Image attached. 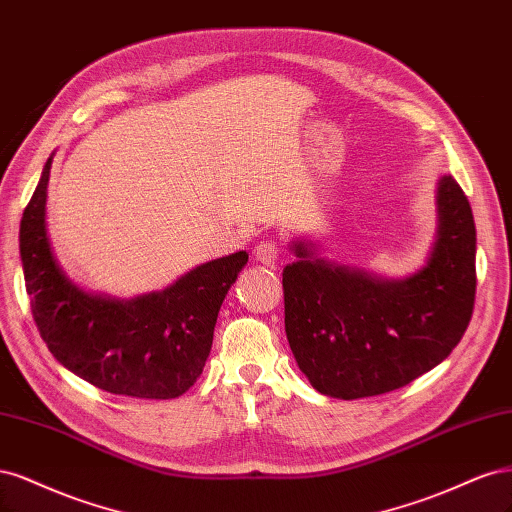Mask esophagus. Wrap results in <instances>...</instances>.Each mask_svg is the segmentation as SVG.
<instances>
[{"instance_id": "esophagus-1", "label": "esophagus", "mask_w": 512, "mask_h": 512, "mask_svg": "<svg viewBox=\"0 0 512 512\" xmlns=\"http://www.w3.org/2000/svg\"><path fill=\"white\" fill-rule=\"evenodd\" d=\"M276 255H278V249H276V244L272 240H263L253 249L255 261L263 263V266H274Z\"/></svg>"}]
</instances>
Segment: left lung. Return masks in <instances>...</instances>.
<instances>
[{"label": "left lung", "mask_w": 512, "mask_h": 512, "mask_svg": "<svg viewBox=\"0 0 512 512\" xmlns=\"http://www.w3.org/2000/svg\"><path fill=\"white\" fill-rule=\"evenodd\" d=\"M436 240L423 266L387 278L321 255L295 238L283 270L285 332L319 393L357 400L400 389L447 359L464 336L476 291V227L451 174L436 187Z\"/></svg>", "instance_id": "obj_1"}]
</instances>
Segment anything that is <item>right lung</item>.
<instances>
[{"instance_id":"1","label":"right lung","mask_w":512,"mask_h":512,"mask_svg":"<svg viewBox=\"0 0 512 512\" xmlns=\"http://www.w3.org/2000/svg\"><path fill=\"white\" fill-rule=\"evenodd\" d=\"M55 153L23 212L25 287L48 351L82 381L142 400L178 398L200 378L225 295L249 253L195 266L161 291L119 300L76 285L53 253L46 195Z\"/></svg>"}]
</instances>
